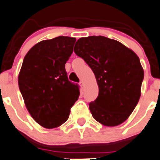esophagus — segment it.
<instances>
[{
  "label": "esophagus",
  "mask_w": 160,
  "mask_h": 160,
  "mask_svg": "<svg viewBox=\"0 0 160 160\" xmlns=\"http://www.w3.org/2000/svg\"><path fill=\"white\" fill-rule=\"evenodd\" d=\"M80 87H81L82 88H84V83H83V81H80Z\"/></svg>",
  "instance_id": "34e87169"
}]
</instances>
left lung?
Here are the masks:
<instances>
[{
	"label": "left lung",
	"mask_w": 160,
	"mask_h": 160,
	"mask_svg": "<svg viewBox=\"0 0 160 160\" xmlns=\"http://www.w3.org/2000/svg\"><path fill=\"white\" fill-rule=\"evenodd\" d=\"M74 52L91 67L98 85V96L89 104L94 119L107 127L121 124L140 98L144 70L138 56L103 36L80 38Z\"/></svg>",
	"instance_id": "left-lung-1"
}]
</instances>
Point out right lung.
Masks as SVG:
<instances>
[{
	"instance_id": "1",
	"label": "right lung",
	"mask_w": 160,
	"mask_h": 160,
	"mask_svg": "<svg viewBox=\"0 0 160 160\" xmlns=\"http://www.w3.org/2000/svg\"><path fill=\"white\" fill-rule=\"evenodd\" d=\"M76 38L55 37L37 43L23 59L18 87L33 119L45 128L61 126L80 95L79 86L68 80L66 63Z\"/></svg>"
}]
</instances>
